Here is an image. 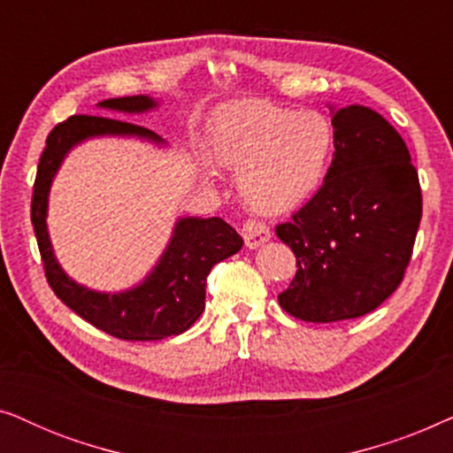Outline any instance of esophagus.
<instances>
[{
	"instance_id": "obj_1",
	"label": "esophagus",
	"mask_w": 453,
	"mask_h": 453,
	"mask_svg": "<svg viewBox=\"0 0 453 453\" xmlns=\"http://www.w3.org/2000/svg\"><path fill=\"white\" fill-rule=\"evenodd\" d=\"M243 239H245V245L250 247V250H256V247L264 245L265 241H268L272 234H270V228L264 225V222L259 220H245L243 222Z\"/></svg>"
}]
</instances>
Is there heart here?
<instances>
[{
	"instance_id": "obj_1",
	"label": "heart",
	"mask_w": 453,
	"mask_h": 453,
	"mask_svg": "<svg viewBox=\"0 0 453 453\" xmlns=\"http://www.w3.org/2000/svg\"><path fill=\"white\" fill-rule=\"evenodd\" d=\"M214 157L239 171L241 196L262 212L299 206L318 188L332 152L324 115L268 103H239L214 123Z\"/></svg>"
}]
</instances>
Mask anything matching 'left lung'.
<instances>
[{
	"label": "left lung",
	"mask_w": 453,
	"mask_h": 453,
	"mask_svg": "<svg viewBox=\"0 0 453 453\" xmlns=\"http://www.w3.org/2000/svg\"><path fill=\"white\" fill-rule=\"evenodd\" d=\"M334 158L321 188L276 226L296 274L278 295L311 324L355 319L400 287L423 216L418 173L402 135L361 104L332 117Z\"/></svg>",
	"instance_id": "obj_1"
}]
</instances>
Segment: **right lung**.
Segmentation results:
<instances>
[{
    "instance_id": "obj_1",
    "label": "right lung",
    "mask_w": 453,
    "mask_h": 453,
    "mask_svg": "<svg viewBox=\"0 0 453 453\" xmlns=\"http://www.w3.org/2000/svg\"><path fill=\"white\" fill-rule=\"evenodd\" d=\"M98 107L142 113L157 107L150 96L107 98ZM92 135H140L154 142L160 138L150 129L109 117L72 115L58 123L47 135L33 188L30 220L39 243L42 270L58 299L73 313L109 336L132 342H148L177 336L189 330L206 307V278L222 259L231 257L243 245V239L222 219H181L165 256L140 287L126 293L107 295L84 288L65 276L53 256L47 233V196L61 160L78 142Z\"/></svg>"
}]
</instances>
